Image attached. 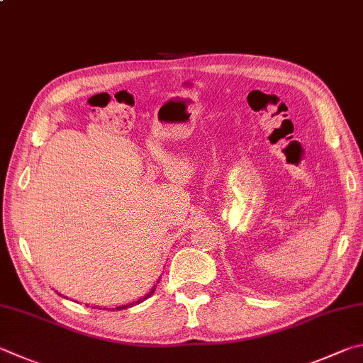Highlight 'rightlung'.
<instances>
[{
  "label": "right lung",
  "instance_id": "add662e5",
  "mask_svg": "<svg viewBox=\"0 0 363 363\" xmlns=\"http://www.w3.org/2000/svg\"><path fill=\"white\" fill-rule=\"evenodd\" d=\"M155 290H156V285H152V287H151V290L148 291V294H146L145 296H142V298H138V300L137 301H132V303H127V304H123V306H116V308H110L111 311H114V309H116V311H121V309H127V308H132L133 306V304H138V303H142V301H145L146 300V298H150L152 294H155ZM86 306H87V304H86ZM92 308H97V306H92ZM101 309V308H100ZM105 309H108V308H105Z\"/></svg>",
  "mask_w": 363,
  "mask_h": 363
}]
</instances>
